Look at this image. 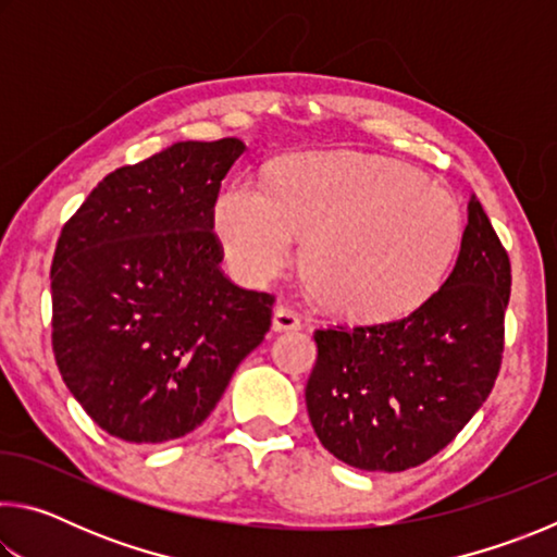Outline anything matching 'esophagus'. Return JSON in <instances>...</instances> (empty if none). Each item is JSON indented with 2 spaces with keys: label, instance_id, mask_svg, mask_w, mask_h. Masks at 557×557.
Listing matches in <instances>:
<instances>
[{
  "label": "esophagus",
  "instance_id": "34e87169",
  "mask_svg": "<svg viewBox=\"0 0 557 557\" xmlns=\"http://www.w3.org/2000/svg\"><path fill=\"white\" fill-rule=\"evenodd\" d=\"M299 326V317L287 307H277L275 314H272V332H295Z\"/></svg>",
  "mask_w": 557,
  "mask_h": 557
}]
</instances>
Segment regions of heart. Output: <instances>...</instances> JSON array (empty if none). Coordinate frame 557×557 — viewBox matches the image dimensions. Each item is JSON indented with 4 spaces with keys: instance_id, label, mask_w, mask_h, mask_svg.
Returning a JSON list of instances; mask_svg holds the SVG:
<instances>
[{
    "instance_id": "b5f03b06",
    "label": "heart",
    "mask_w": 557,
    "mask_h": 557,
    "mask_svg": "<svg viewBox=\"0 0 557 557\" xmlns=\"http://www.w3.org/2000/svg\"><path fill=\"white\" fill-rule=\"evenodd\" d=\"M213 225L231 270L268 282L295 256L319 307L348 322H393L437 289L461 240L455 196L398 159L305 152L280 159L268 188H223Z\"/></svg>"
}]
</instances>
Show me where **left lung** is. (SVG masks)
I'll use <instances>...</instances> for the list:
<instances>
[{"label": "left lung", "instance_id": "left-lung-1", "mask_svg": "<svg viewBox=\"0 0 557 557\" xmlns=\"http://www.w3.org/2000/svg\"><path fill=\"white\" fill-rule=\"evenodd\" d=\"M455 268L398 322L314 334L307 412L348 467L405 471L435 457L482 408L502 366L511 262L476 196Z\"/></svg>", "mask_w": 557, "mask_h": 557}]
</instances>
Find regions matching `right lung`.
<instances>
[{
	"mask_svg": "<svg viewBox=\"0 0 557 557\" xmlns=\"http://www.w3.org/2000/svg\"><path fill=\"white\" fill-rule=\"evenodd\" d=\"M245 152L174 143L115 169L63 225L51 265L53 356L112 437H184L209 418L270 329L272 299L221 272L213 206Z\"/></svg>",
	"mask_w": 557,
	"mask_h": 557,
	"instance_id": "1",
	"label": "right lung"
}]
</instances>
